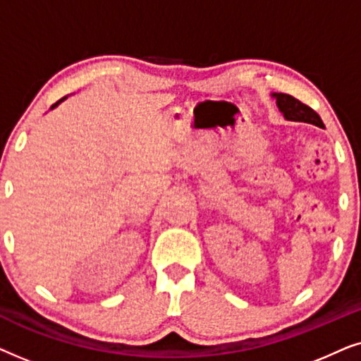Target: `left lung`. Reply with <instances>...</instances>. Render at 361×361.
Here are the masks:
<instances>
[{
  "instance_id": "obj_1",
  "label": "left lung",
  "mask_w": 361,
  "mask_h": 361,
  "mask_svg": "<svg viewBox=\"0 0 361 361\" xmlns=\"http://www.w3.org/2000/svg\"><path fill=\"white\" fill-rule=\"evenodd\" d=\"M273 97L276 98V105H278L279 111L283 113L286 120L309 123V125H315L320 128L324 126V123L317 113L310 106L304 105L302 102H299L298 98L286 95V93H273Z\"/></svg>"
}]
</instances>
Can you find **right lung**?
<instances>
[{
  "instance_id": "obj_1",
  "label": "right lung",
  "mask_w": 361,
  "mask_h": 361,
  "mask_svg": "<svg viewBox=\"0 0 361 361\" xmlns=\"http://www.w3.org/2000/svg\"><path fill=\"white\" fill-rule=\"evenodd\" d=\"M66 98H67V97H63V98H61V100H59L57 103H54V105H52V108H54V106H57V105H59V103H61V102H63V100H66Z\"/></svg>"
}]
</instances>
